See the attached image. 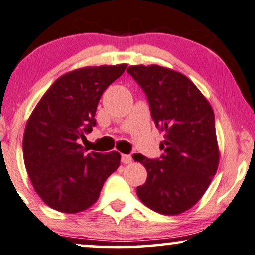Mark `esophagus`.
Here are the masks:
<instances>
[{
	"mask_svg": "<svg viewBox=\"0 0 255 255\" xmlns=\"http://www.w3.org/2000/svg\"><path fill=\"white\" fill-rule=\"evenodd\" d=\"M121 162L125 163V165H127V163H130L131 162V156L127 155V154H122V155H121Z\"/></svg>",
	"mask_w": 255,
	"mask_h": 255,
	"instance_id": "1",
	"label": "esophagus"
}]
</instances>
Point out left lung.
Returning <instances> with one entry per match:
<instances>
[{
	"label": "left lung",
	"mask_w": 255,
	"mask_h": 255,
	"mask_svg": "<svg viewBox=\"0 0 255 255\" xmlns=\"http://www.w3.org/2000/svg\"><path fill=\"white\" fill-rule=\"evenodd\" d=\"M129 75L147 96L157 129L165 131L159 159L134 154L147 169L138 199L160 214L182 213L201 199L215 175L219 148L214 113L188 77L156 66H130Z\"/></svg>",
	"instance_id": "8db88e82"
}]
</instances>
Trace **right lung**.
Segmentation results:
<instances>
[{"instance_id":"1","label":"right lung","mask_w":255,"mask_h":255,"mask_svg":"<svg viewBox=\"0 0 255 255\" xmlns=\"http://www.w3.org/2000/svg\"><path fill=\"white\" fill-rule=\"evenodd\" d=\"M126 67H85L64 74L31 113L23 136L24 165L35 191L49 207L63 213L89 208L120 166L118 151L86 153L80 140L93 130L101 95Z\"/></svg>"}]
</instances>
